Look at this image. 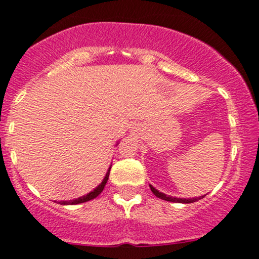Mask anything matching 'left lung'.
<instances>
[{"mask_svg":"<svg viewBox=\"0 0 259 259\" xmlns=\"http://www.w3.org/2000/svg\"><path fill=\"white\" fill-rule=\"evenodd\" d=\"M151 191L153 192L154 196H157L158 198H162L164 201H169V202H175V203H192V202H196L201 198H203L204 196H200V197H195V198H179V197H173V196H167L163 192H159L158 190L154 189L152 185H150Z\"/></svg>","mask_w":259,"mask_h":259,"instance_id":"8db88e82","label":"left lung"}]
</instances>
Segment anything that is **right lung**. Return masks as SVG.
<instances>
[{"label": "right lung", "instance_id": "1", "mask_svg": "<svg viewBox=\"0 0 259 259\" xmlns=\"http://www.w3.org/2000/svg\"><path fill=\"white\" fill-rule=\"evenodd\" d=\"M109 170H111V167H109L108 171H107L105 179L102 180V183H101L100 185L94 190V191L89 192L88 195L81 196V197H79V198H75V200H72V201H59L58 203H61V204H79V203H84V202H88V201H90V200H94V198H96L97 196H99L101 192L103 191V189H105L107 180H108V178H109Z\"/></svg>", "mask_w": 259, "mask_h": 259}]
</instances>
